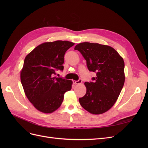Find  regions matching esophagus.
<instances>
[{
	"label": "esophagus",
	"instance_id": "esophagus-1",
	"mask_svg": "<svg viewBox=\"0 0 148 148\" xmlns=\"http://www.w3.org/2000/svg\"><path fill=\"white\" fill-rule=\"evenodd\" d=\"M82 79H79V80H77V81H75V80H74L73 81V83H74V84H80V83H82Z\"/></svg>",
	"mask_w": 148,
	"mask_h": 148
}]
</instances>
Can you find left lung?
Instances as JSON below:
<instances>
[{
  "mask_svg": "<svg viewBox=\"0 0 148 148\" xmlns=\"http://www.w3.org/2000/svg\"><path fill=\"white\" fill-rule=\"evenodd\" d=\"M74 50L86 60L89 71L96 73L92 82L84 83L86 93L79 98L80 104L92 114L104 113L114 104L123 86V59L113 48L98 43H80Z\"/></svg>",
  "mask_w": 148,
  "mask_h": 148,
  "instance_id": "left-lung-1",
  "label": "left lung"
}]
</instances>
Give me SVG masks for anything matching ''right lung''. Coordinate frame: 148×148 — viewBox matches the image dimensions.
<instances>
[{
  "mask_svg": "<svg viewBox=\"0 0 148 148\" xmlns=\"http://www.w3.org/2000/svg\"><path fill=\"white\" fill-rule=\"evenodd\" d=\"M74 43L67 41L44 42L25 59L20 79L25 94L37 110L51 113L60 106L64 94L72 88V81L54 77L63 71L65 52Z\"/></svg>",
  "mask_w": 148,
  "mask_h": 148,
  "instance_id": "obj_1",
  "label": "right lung"
}]
</instances>
